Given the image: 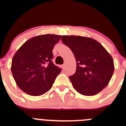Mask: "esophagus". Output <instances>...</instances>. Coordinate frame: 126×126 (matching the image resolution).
I'll list each match as a JSON object with an SVG mask.
<instances>
[{"mask_svg": "<svg viewBox=\"0 0 126 126\" xmlns=\"http://www.w3.org/2000/svg\"><path fill=\"white\" fill-rule=\"evenodd\" d=\"M65 64H63V65H62V67H63V68H65Z\"/></svg>", "mask_w": 126, "mask_h": 126, "instance_id": "obj_1", "label": "esophagus"}]
</instances>
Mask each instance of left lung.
Returning <instances> with one entry per match:
<instances>
[{
  "label": "left lung",
  "instance_id": "left-lung-1",
  "mask_svg": "<svg viewBox=\"0 0 126 126\" xmlns=\"http://www.w3.org/2000/svg\"><path fill=\"white\" fill-rule=\"evenodd\" d=\"M64 44L70 48L76 61V71L69 79L80 94L92 96L100 92L110 81L114 64L110 54L93 38L64 35Z\"/></svg>",
  "mask_w": 126,
  "mask_h": 126
}]
</instances>
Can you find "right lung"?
I'll use <instances>...</instances> for the list:
<instances>
[{"label": "right lung", "instance_id": "right-lung-1", "mask_svg": "<svg viewBox=\"0 0 126 126\" xmlns=\"http://www.w3.org/2000/svg\"><path fill=\"white\" fill-rule=\"evenodd\" d=\"M60 35L42 34L29 39L12 60L11 71L21 90L32 96H40L52 87L61 69L53 64L52 50Z\"/></svg>", "mask_w": 126, "mask_h": 126}]
</instances>
